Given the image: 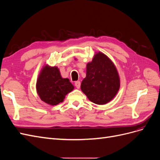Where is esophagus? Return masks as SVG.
<instances>
[{"instance_id": "34e87169", "label": "esophagus", "mask_w": 160, "mask_h": 160, "mask_svg": "<svg viewBox=\"0 0 160 160\" xmlns=\"http://www.w3.org/2000/svg\"><path fill=\"white\" fill-rule=\"evenodd\" d=\"M75 87H76V88H77V89H79V88H80V86H81V83H80V81H75Z\"/></svg>"}]
</instances>
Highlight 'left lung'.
<instances>
[{"label": "left lung", "mask_w": 160, "mask_h": 160, "mask_svg": "<svg viewBox=\"0 0 160 160\" xmlns=\"http://www.w3.org/2000/svg\"><path fill=\"white\" fill-rule=\"evenodd\" d=\"M120 88L117 69L109 58L99 52L87 64L86 77L81 89L95 104L105 105L112 100Z\"/></svg>", "instance_id": "8db88e82"}]
</instances>
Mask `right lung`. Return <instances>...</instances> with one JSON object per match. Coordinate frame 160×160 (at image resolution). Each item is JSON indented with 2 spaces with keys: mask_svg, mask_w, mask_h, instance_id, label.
Wrapping results in <instances>:
<instances>
[{
  "mask_svg": "<svg viewBox=\"0 0 160 160\" xmlns=\"http://www.w3.org/2000/svg\"><path fill=\"white\" fill-rule=\"evenodd\" d=\"M36 88L42 101L56 105L63 101L65 95L73 90L74 86L69 79L62 78L57 67L46 65L38 77Z\"/></svg>",
  "mask_w": 160,
  "mask_h": 160,
  "instance_id": "obj_1",
  "label": "right lung"
}]
</instances>
